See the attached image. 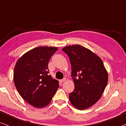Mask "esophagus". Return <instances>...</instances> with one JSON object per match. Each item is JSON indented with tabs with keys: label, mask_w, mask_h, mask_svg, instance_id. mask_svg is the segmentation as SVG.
I'll use <instances>...</instances> for the list:
<instances>
[{
	"label": "esophagus",
	"mask_w": 126,
	"mask_h": 126,
	"mask_svg": "<svg viewBox=\"0 0 126 126\" xmlns=\"http://www.w3.org/2000/svg\"><path fill=\"white\" fill-rule=\"evenodd\" d=\"M65 80H66V78H64V79H63L60 80V83H63V82L65 81Z\"/></svg>",
	"instance_id": "34e87169"
}]
</instances>
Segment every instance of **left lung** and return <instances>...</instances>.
I'll use <instances>...</instances> for the list:
<instances>
[{"label":"left lung","mask_w":126,"mask_h":126,"mask_svg":"<svg viewBox=\"0 0 126 126\" xmlns=\"http://www.w3.org/2000/svg\"><path fill=\"white\" fill-rule=\"evenodd\" d=\"M69 57L74 91L69 94L76 109L85 110L92 106L104 92L108 82V72L99 56L88 48L75 44L62 49Z\"/></svg>","instance_id":"1"}]
</instances>
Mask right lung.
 Returning <instances> with one entry per match:
<instances>
[{
    "label": "right lung",
    "mask_w": 126,
    "mask_h": 126,
    "mask_svg": "<svg viewBox=\"0 0 126 126\" xmlns=\"http://www.w3.org/2000/svg\"><path fill=\"white\" fill-rule=\"evenodd\" d=\"M55 47H38L24 54L14 68V83L20 96L37 108L49 105L59 87V82L48 75L50 58Z\"/></svg>",
    "instance_id": "1"
}]
</instances>
